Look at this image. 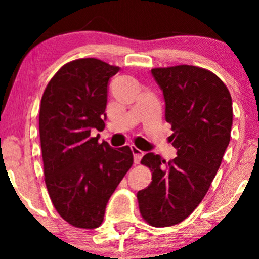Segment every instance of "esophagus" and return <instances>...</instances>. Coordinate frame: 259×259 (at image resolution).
<instances>
[{"label": "esophagus", "mask_w": 259, "mask_h": 259, "mask_svg": "<svg viewBox=\"0 0 259 259\" xmlns=\"http://www.w3.org/2000/svg\"><path fill=\"white\" fill-rule=\"evenodd\" d=\"M131 150H132V152H133L134 162H136V164H139L140 160H141V158L144 157V152L141 151V150H139V148H137L136 146H131Z\"/></svg>", "instance_id": "esophagus-1"}]
</instances>
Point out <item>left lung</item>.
Here are the masks:
<instances>
[{
	"label": "left lung",
	"instance_id": "8db88e82",
	"mask_svg": "<svg viewBox=\"0 0 259 259\" xmlns=\"http://www.w3.org/2000/svg\"><path fill=\"white\" fill-rule=\"evenodd\" d=\"M151 72L164 94L177 157L167 162L152 152L144 155L141 164L150 167L152 182L137 198L145 221L165 228L189 217L210 189L231 137L232 99L224 82L200 67Z\"/></svg>",
	"mask_w": 259,
	"mask_h": 259
}]
</instances>
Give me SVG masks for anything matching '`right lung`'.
Instances as JSON below:
<instances>
[{
	"label": "right lung",
	"instance_id": "obj_1",
	"mask_svg": "<svg viewBox=\"0 0 259 259\" xmlns=\"http://www.w3.org/2000/svg\"><path fill=\"white\" fill-rule=\"evenodd\" d=\"M120 70L88 58L66 63L41 99L40 140L45 182L58 213L70 225L95 229L106 205L133 164L128 146L98 143L105 128L108 81Z\"/></svg>",
	"mask_w": 259,
	"mask_h": 259
}]
</instances>
